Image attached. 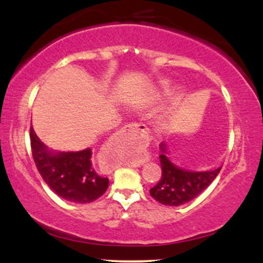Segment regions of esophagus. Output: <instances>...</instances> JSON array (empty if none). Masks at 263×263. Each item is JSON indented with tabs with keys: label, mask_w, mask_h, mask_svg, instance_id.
I'll list each match as a JSON object with an SVG mask.
<instances>
[{
	"label": "esophagus",
	"mask_w": 263,
	"mask_h": 263,
	"mask_svg": "<svg viewBox=\"0 0 263 263\" xmlns=\"http://www.w3.org/2000/svg\"><path fill=\"white\" fill-rule=\"evenodd\" d=\"M123 132L126 135L131 136L132 140L137 142L140 146H146L148 142V128L143 123H129L126 125L123 128Z\"/></svg>",
	"instance_id": "1"
}]
</instances>
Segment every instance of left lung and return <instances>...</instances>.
Listing matches in <instances>:
<instances>
[{"label":"left lung","mask_w":263,"mask_h":263,"mask_svg":"<svg viewBox=\"0 0 263 263\" xmlns=\"http://www.w3.org/2000/svg\"><path fill=\"white\" fill-rule=\"evenodd\" d=\"M159 156L162 167V177L149 194L158 203L168 206H179L198 197L210 183L215 179L221 168L210 172H189L176 167L164 155V144L161 146Z\"/></svg>","instance_id":"left-lung-1"}]
</instances>
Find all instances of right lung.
<instances>
[{
    "mask_svg": "<svg viewBox=\"0 0 263 263\" xmlns=\"http://www.w3.org/2000/svg\"><path fill=\"white\" fill-rule=\"evenodd\" d=\"M32 156L44 182L60 198L73 203H91L100 198L108 186V178L101 177L93 168L92 152L52 153L42 143L31 127Z\"/></svg>",
    "mask_w": 263,
    "mask_h": 263,
    "instance_id": "right-lung-1",
    "label": "right lung"
}]
</instances>
